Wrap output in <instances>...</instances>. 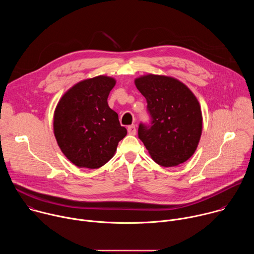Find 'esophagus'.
<instances>
[{"label": "esophagus", "mask_w": 254, "mask_h": 254, "mask_svg": "<svg viewBox=\"0 0 254 254\" xmlns=\"http://www.w3.org/2000/svg\"><path fill=\"white\" fill-rule=\"evenodd\" d=\"M127 131L129 134H132L134 135L136 133V128H135V126L134 125H131L129 127H127Z\"/></svg>", "instance_id": "34e87169"}]
</instances>
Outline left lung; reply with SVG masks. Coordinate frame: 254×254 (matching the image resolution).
I'll return each mask as SVG.
<instances>
[{
	"mask_svg": "<svg viewBox=\"0 0 254 254\" xmlns=\"http://www.w3.org/2000/svg\"><path fill=\"white\" fill-rule=\"evenodd\" d=\"M146 97L151 126L138 127V137L152 159L162 167H176L195 153L202 134L200 103L190 88L177 78L147 74L134 80Z\"/></svg>",
	"mask_w": 254,
	"mask_h": 254,
	"instance_id": "left-lung-1",
	"label": "left lung"
}]
</instances>
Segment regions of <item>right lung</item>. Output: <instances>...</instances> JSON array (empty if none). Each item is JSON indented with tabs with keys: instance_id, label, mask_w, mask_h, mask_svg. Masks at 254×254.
<instances>
[{
	"instance_id": "right-lung-1",
	"label": "right lung",
	"mask_w": 254,
	"mask_h": 254,
	"mask_svg": "<svg viewBox=\"0 0 254 254\" xmlns=\"http://www.w3.org/2000/svg\"><path fill=\"white\" fill-rule=\"evenodd\" d=\"M116 79L98 75L69 88L54 111L53 129L64 156L78 168L98 169L116 154L127 135L107 97Z\"/></svg>"
}]
</instances>
